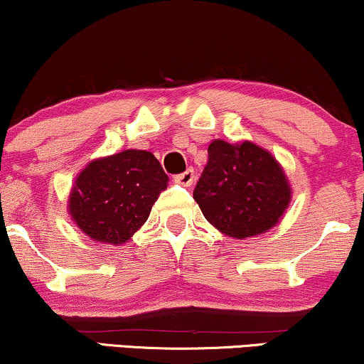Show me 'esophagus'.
<instances>
[{"mask_svg":"<svg viewBox=\"0 0 364 364\" xmlns=\"http://www.w3.org/2000/svg\"><path fill=\"white\" fill-rule=\"evenodd\" d=\"M173 181H176L177 183H181V186L191 187L193 181H196V173H193V168H187L186 172L177 173V176L173 177Z\"/></svg>","mask_w":364,"mask_h":364,"instance_id":"esophagus-1","label":"esophagus"}]
</instances>
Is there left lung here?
<instances>
[{
    "instance_id": "obj_1",
    "label": "left lung",
    "mask_w": 364,
    "mask_h": 364,
    "mask_svg": "<svg viewBox=\"0 0 364 364\" xmlns=\"http://www.w3.org/2000/svg\"><path fill=\"white\" fill-rule=\"evenodd\" d=\"M193 198L222 233L247 238L267 232L282 218L290 203V187L275 157L255 144L213 141Z\"/></svg>"
}]
</instances>
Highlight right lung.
Instances as JSON below:
<instances>
[{
	"mask_svg": "<svg viewBox=\"0 0 364 364\" xmlns=\"http://www.w3.org/2000/svg\"><path fill=\"white\" fill-rule=\"evenodd\" d=\"M167 176L151 152L124 151L89 164L69 197L81 230L101 243H124L147 220Z\"/></svg>",
	"mask_w": 364,
	"mask_h": 364,
	"instance_id": "right-lung-1",
	"label": "right lung"
}]
</instances>
